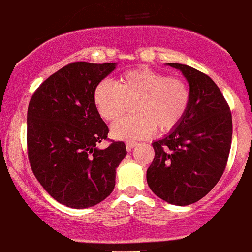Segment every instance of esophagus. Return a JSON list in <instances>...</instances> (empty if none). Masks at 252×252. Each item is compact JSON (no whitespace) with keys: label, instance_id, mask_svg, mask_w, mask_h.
<instances>
[{"label":"esophagus","instance_id":"34e87169","mask_svg":"<svg viewBox=\"0 0 252 252\" xmlns=\"http://www.w3.org/2000/svg\"><path fill=\"white\" fill-rule=\"evenodd\" d=\"M136 145H137V142H134V140H128V142H126L127 150H131V149H133Z\"/></svg>","mask_w":252,"mask_h":252}]
</instances>
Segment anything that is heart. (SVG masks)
Returning <instances> with one entry per match:
<instances>
[{
	"mask_svg": "<svg viewBox=\"0 0 252 252\" xmlns=\"http://www.w3.org/2000/svg\"><path fill=\"white\" fill-rule=\"evenodd\" d=\"M94 102L99 115L115 121L134 103L137 115L116 121L112 134L118 139H139L155 128L169 132L183 120L190 104V89L183 79L139 67L120 75L118 83L102 80L94 91Z\"/></svg>",
	"mask_w": 252,
	"mask_h": 252,
	"instance_id": "1",
	"label": "heart"
}]
</instances>
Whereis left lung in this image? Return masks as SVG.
I'll use <instances>...</instances> for the list:
<instances>
[{
  "label": "left lung",
  "mask_w": 252,
  "mask_h": 252,
  "mask_svg": "<svg viewBox=\"0 0 252 252\" xmlns=\"http://www.w3.org/2000/svg\"><path fill=\"white\" fill-rule=\"evenodd\" d=\"M190 85V104L175 128L153 143L147 170L151 191L174 205H189L212 191L222 177L232 143V114L222 93L204 73L168 63Z\"/></svg>",
  "instance_id": "1"
}]
</instances>
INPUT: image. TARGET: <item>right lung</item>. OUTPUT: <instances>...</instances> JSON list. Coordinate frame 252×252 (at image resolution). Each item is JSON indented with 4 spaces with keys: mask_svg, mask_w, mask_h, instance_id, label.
Returning <instances> with one entry per match:
<instances>
[{
    "mask_svg": "<svg viewBox=\"0 0 252 252\" xmlns=\"http://www.w3.org/2000/svg\"><path fill=\"white\" fill-rule=\"evenodd\" d=\"M115 62H73L51 74L32 94L28 109V155L34 177L61 204L94 207L115 186L116 168L126 156L124 142L105 149L108 126L94 102L97 84Z\"/></svg>",
    "mask_w": 252,
    "mask_h": 252,
    "instance_id": "add662e5",
    "label": "right lung"
}]
</instances>
